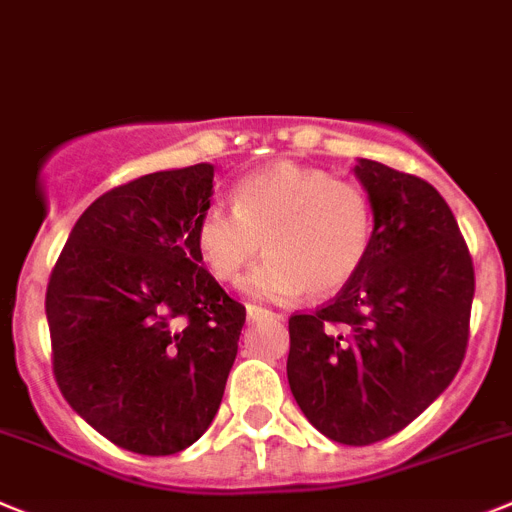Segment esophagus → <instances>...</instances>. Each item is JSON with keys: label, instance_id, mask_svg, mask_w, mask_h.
Returning <instances> with one entry per match:
<instances>
[{"label": "esophagus", "instance_id": "esophagus-1", "mask_svg": "<svg viewBox=\"0 0 512 512\" xmlns=\"http://www.w3.org/2000/svg\"><path fill=\"white\" fill-rule=\"evenodd\" d=\"M247 319L252 321V324H257V321H280V313L270 311V308H262V306H247Z\"/></svg>", "mask_w": 512, "mask_h": 512}]
</instances>
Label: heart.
I'll use <instances>...</instances> for the list:
<instances>
[{
  "instance_id": "1",
  "label": "heart",
  "mask_w": 512,
  "mask_h": 512,
  "mask_svg": "<svg viewBox=\"0 0 512 512\" xmlns=\"http://www.w3.org/2000/svg\"><path fill=\"white\" fill-rule=\"evenodd\" d=\"M372 234L375 211L365 188L280 160L242 178L234 206H206L193 242L219 283H237L265 242V262L252 270L245 290L262 301H288L303 290L313 296L342 290L370 257Z\"/></svg>"
}]
</instances>
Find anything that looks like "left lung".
I'll use <instances>...</instances> for the list:
<instances>
[{
  "mask_svg": "<svg viewBox=\"0 0 512 512\" xmlns=\"http://www.w3.org/2000/svg\"><path fill=\"white\" fill-rule=\"evenodd\" d=\"M354 176L375 211L370 257L334 301L290 316L288 382L321 434L367 446L421 416L462 367L474 267L431 183L365 158Z\"/></svg>",
  "mask_w": 512,
  "mask_h": 512,
  "instance_id": "8db88e82",
  "label": "left lung"
}]
</instances>
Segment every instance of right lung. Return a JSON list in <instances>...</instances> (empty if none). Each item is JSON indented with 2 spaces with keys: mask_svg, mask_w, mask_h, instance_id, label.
<instances>
[{
  "mask_svg": "<svg viewBox=\"0 0 512 512\" xmlns=\"http://www.w3.org/2000/svg\"><path fill=\"white\" fill-rule=\"evenodd\" d=\"M211 196L209 163L112 188L81 214L50 273L55 382L89 426L135 454L199 441L237 357L245 306L193 242Z\"/></svg>",
  "mask_w": 512,
  "mask_h": 512,
  "instance_id": "right-lung-1",
  "label": "right lung"
}]
</instances>
